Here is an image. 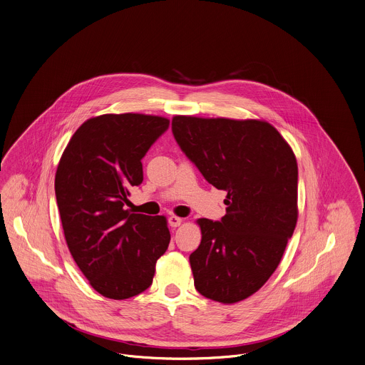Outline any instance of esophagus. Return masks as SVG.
Wrapping results in <instances>:
<instances>
[{
	"label": "esophagus",
	"mask_w": 365,
	"mask_h": 365,
	"mask_svg": "<svg viewBox=\"0 0 365 365\" xmlns=\"http://www.w3.org/2000/svg\"><path fill=\"white\" fill-rule=\"evenodd\" d=\"M180 223H182V217L175 216V215L169 217V225H170L172 227H178V226H180Z\"/></svg>",
	"instance_id": "34e87169"
}]
</instances>
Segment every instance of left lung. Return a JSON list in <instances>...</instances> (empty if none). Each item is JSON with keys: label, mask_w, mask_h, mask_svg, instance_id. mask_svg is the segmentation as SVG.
<instances>
[{"label": "left lung", "mask_w": 365, "mask_h": 365, "mask_svg": "<svg viewBox=\"0 0 365 365\" xmlns=\"http://www.w3.org/2000/svg\"><path fill=\"white\" fill-rule=\"evenodd\" d=\"M185 155L216 189L227 192L220 222L197 219L202 240L190 254L195 288L235 304L259 291L278 268L298 220V165L265 120L173 115Z\"/></svg>", "instance_id": "left-lung-1"}]
</instances>
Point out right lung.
<instances>
[{
  "label": "right lung",
  "instance_id": "right-lung-1",
  "mask_svg": "<svg viewBox=\"0 0 365 365\" xmlns=\"http://www.w3.org/2000/svg\"><path fill=\"white\" fill-rule=\"evenodd\" d=\"M153 114H101L71 136L56 172V197L68 251L88 284L110 299L146 291L166 252V216L126 209L143 182L142 159L169 128Z\"/></svg>",
  "mask_w": 365,
  "mask_h": 365
}]
</instances>
